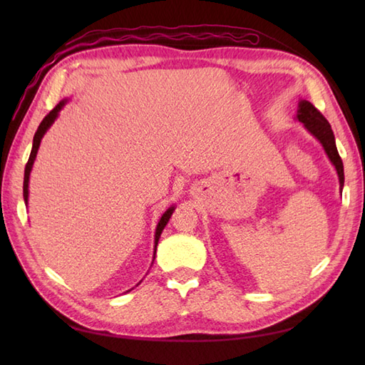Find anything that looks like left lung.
I'll return each instance as SVG.
<instances>
[{"label": "left lung", "mask_w": 365, "mask_h": 365, "mask_svg": "<svg viewBox=\"0 0 365 365\" xmlns=\"http://www.w3.org/2000/svg\"><path fill=\"white\" fill-rule=\"evenodd\" d=\"M297 119L306 127L309 133L319 139L320 144L323 145V149H324V152H327L329 161L332 163V166H334L337 170L340 191H342L344 180H345L344 163L339 157L334 133H332L329 122L324 119L323 114L317 110V108L311 102H307V100H299Z\"/></svg>", "instance_id": "obj_1"}]
</instances>
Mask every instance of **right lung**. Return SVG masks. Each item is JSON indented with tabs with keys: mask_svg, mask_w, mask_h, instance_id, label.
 Segmentation results:
<instances>
[{
	"mask_svg": "<svg viewBox=\"0 0 365 365\" xmlns=\"http://www.w3.org/2000/svg\"><path fill=\"white\" fill-rule=\"evenodd\" d=\"M67 102H68L67 98L61 100V102H59L56 106H54L48 114L45 115L43 120L41 122V125H38V128H37V131H36V135H34V139H33V149H31L29 160H28L26 168H25V178H23V199H25V204H26V205H28V196H29V191H28V188H29V175H31V169H33V165H34V160H36V157H37V150H38V147H41V141H42L43 135L46 133V130H48V128L53 125V122L58 119V115H59L61 110H63V108L66 106ZM174 210H175V207L170 205V207L168 208V210L161 215V218H160V221H158V224H157V229H155V252H157V245H158V240H160L161 232H163V229L166 227V224H168L170 216H173ZM153 259H155V255H153ZM152 263H153V262H152ZM128 292H130V290H128Z\"/></svg>",
	"mask_w": 365,
	"mask_h": 365,
	"instance_id": "add662e5",
	"label": "right lung"
}]
</instances>
